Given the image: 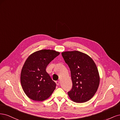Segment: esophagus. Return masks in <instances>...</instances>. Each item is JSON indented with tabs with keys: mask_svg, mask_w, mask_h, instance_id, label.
I'll return each instance as SVG.
<instances>
[{
	"mask_svg": "<svg viewBox=\"0 0 120 120\" xmlns=\"http://www.w3.org/2000/svg\"><path fill=\"white\" fill-rule=\"evenodd\" d=\"M56 82L57 85H58V86L60 85V82L59 81H56Z\"/></svg>",
	"mask_w": 120,
	"mask_h": 120,
	"instance_id": "1",
	"label": "esophagus"
}]
</instances>
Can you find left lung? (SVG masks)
<instances>
[{
    "instance_id": "8db88e82",
    "label": "left lung",
    "mask_w": 120,
    "mask_h": 120,
    "mask_svg": "<svg viewBox=\"0 0 120 120\" xmlns=\"http://www.w3.org/2000/svg\"><path fill=\"white\" fill-rule=\"evenodd\" d=\"M70 68L72 82L68 94L76 103H84L95 95L100 83V75L96 64L90 57L83 52L74 51L61 53Z\"/></svg>"
}]
</instances>
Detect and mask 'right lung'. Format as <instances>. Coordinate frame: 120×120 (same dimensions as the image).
Here are the masks:
<instances>
[{
    "mask_svg": "<svg viewBox=\"0 0 120 120\" xmlns=\"http://www.w3.org/2000/svg\"><path fill=\"white\" fill-rule=\"evenodd\" d=\"M60 52L50 49L35 52L25 60L20 75L21 85L30 99L43 101L51 96L56 83L46 71L48 65Z\"/></svg>",
    "mask_w": 120,
    "mask_h": 120,
    "instance_id": "right-lung-1",
    "label": "right lung"
}]
</instances>
